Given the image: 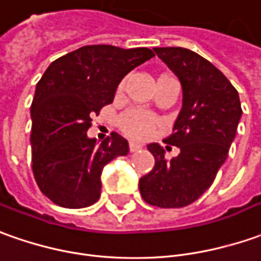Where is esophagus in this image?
Segmentation results:
<instances>
[{
	"instance_id": "esophagus-1",
	"label": "esophagus",
	"mask_w": 261,
	"mask_h": 261,
	"mask_svg": "<svg viewBox=\"0 0 261 261\" xmlns=\"http://www.w3.org/2000/svg\"><path fill=\"white\" fill-rule=\"evenodd\" d=\"M129 149H130V152H138L142 149V145L138 142H130L129 143Z\"/></svg>"
}]
</instances>
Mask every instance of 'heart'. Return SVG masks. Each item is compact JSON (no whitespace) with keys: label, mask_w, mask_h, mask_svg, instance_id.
<instances>
[{"label":"heart","mask_w":261,"mask_h":261,"mask_svg":"<svg viewBox=\"0 0 261 261\" xmlns=\"http://www.w3.org/2000/svg\"><path fill=\"white\" fill-rule=\"evenodd\" d=\"M120 129L132 138L145 139L151 136L152 132L158 125V120L155 116L143 110H129L119 120Z\"/></svg>","instance_id":"b5f03b06"}]
</instances>
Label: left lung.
I'll return each mask as SVG.
<instances>
[{"label": "left lung", "instance_id": "left-lung-1", "mask_svg": "<svg viewBox=\"0 0 261 261\" xmlns=\"http://www.w3.org/2000/svg\"><path fill=\"white\" fill-rule=\"evenodd\" d=\"M153 51L181 82L182 108L165 139L181 152L167 161L164 148L149 143L155 167L139 179V191L151 205L181 208L198 200L214 182L243 110L234 86L200 54L182 47H155Z\"/></svg>", "mask_w": 261, "mask_h": 261}]
</instances>
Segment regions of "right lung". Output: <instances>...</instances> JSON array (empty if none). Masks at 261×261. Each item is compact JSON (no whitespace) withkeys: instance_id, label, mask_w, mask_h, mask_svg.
I'll return each mask as SVG.
<instances>
[{"instance_id":"right-lung-1","label":"right lung","mask_w":261,"mask_h":261,"mask_svg":"<svg viewBox=\"0 0 261 261\" xmlns=\"http://www.w3.org/2000/svg\"><path fill=\"white\" fill-rule=\"evenodd\" d=\"M151 48L85 45L61 56L37 83L31 103L33 174L40 191L64 208H85L100 197L103 167L129 153L116 132L102 143L87 136L92 116L113 102L119 83L152 59Z\"/></svg>"}]
</instances>
